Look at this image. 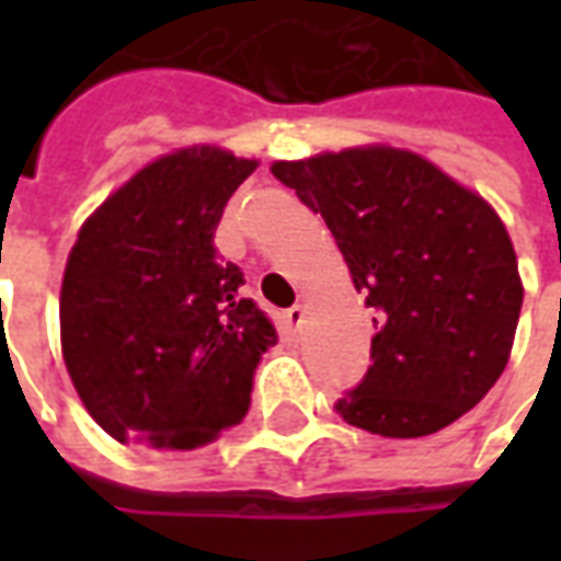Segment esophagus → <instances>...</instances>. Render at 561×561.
Returning <instances> with one entry per match:
<instances>
[{
    "label": "esophagus",
    "instance_id": "34e87169",
    "mask_svg": "<svg viewBox=\"0 0 561 561\" xmlns=\"http://www.w3.org/2000/svg\"><path fill=\"white\" fill-rule=\"evenodd\" d=\"M304 316H306L304 306H291V309L282 316V324H285V330H288L291 336H297V333H300V328H304Z\"/></svg>",
    "mask_w": 561,
    "mask_h": 561
}]
</instances>
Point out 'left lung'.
Segmentation results:
<instances>
[{"label":"left lung","mask_w":561,"mask_h":561,"mask_svg":"<svg viewBox=\"0 0 561 561\" xmlns=\"http://www.w3.org/2000/svg\"><path fill=\"white\" fill-rule=\"evenodd\" d=\"M273 176L321 213L376 309L373 366L336 412L376 435L421 438L474 409L505 369L523 306L495 209L405 149L276 161Z\"/></svg>","instance_id":"obj_1"}]
</instances>
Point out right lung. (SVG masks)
<instances>
[{
	"label": "right lung",
	"mask_w": 561,
	"mask_h": 561,
	"mask_svg": "<svg viewBox=\"0 0 561 561\" xmlns=\"http://www.w3.org/2000/svg\"><path fill=\"white\" fill-rule=\"evenodd\" d=\"M252 171L225 149H180L83 221L59 297L62 357L116 442L188 450L249 412L261 354L279 336L213 237Z\"/></svg>",
	"instance_id": "obj_1"
}]
</instances>
